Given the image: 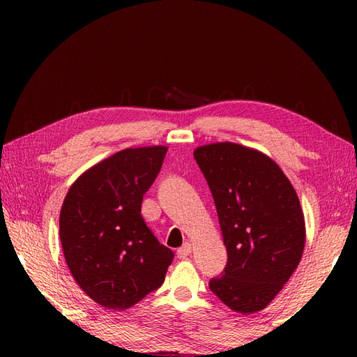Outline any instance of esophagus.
Segmentation results:
<instances>
[{
	"label": "esophagus",
	"mask_w": 357,
	"mask_h": 357,
	"mask_svg": "<svg viewBox=\"0 0 357 357\" xmlns=\"http://www.w3.org/2000/svg\"><path fill=\"white\" fill-rule=\"evenodd\" d=\"M190 253H192L190 242H185L183 247L178 248V257H187V256H190Z\"/></svg>",
	"instance_id": "esophagus-1"
}]
</instances>
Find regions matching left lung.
I'll return each mask as SVG.
<instances>
[{
	"label": "left lung",
	"mask_w": 357,
	"mask_h": 357,
	"mask_svg": "<svg viewBox=\"0 0 357 357\" xmlns=\"http://www.w3.org/2000/svg\"><path fill=\"white\" fill-rule=\"evenodd\" d=\"M193 155L213 195L229 256L210 290L233 312H261L304 253L305 219L298 193L280 167L256 149L213 142Z\"/></svg>",
	"instance_id": "1"
}]
</instances>
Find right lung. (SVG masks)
Instances as JSON below:
<instances>
[{
    "label": "right lung",
    "instance_id": "obj_1",
    "mask_svg": "<svg viewBox=\"0 0 357 357\" xmlns=\"http://www.w3.org/2000/svg\"><path fill=\"white\" fill-rule=\"evenodd\" d=\"M165 146L124 149L90 167L67 192L59 239L73 279L96 304L130 308L164 282L173 252L141 215Z\"/></svg>",
    "mask_w": 357,
    "mask_h": 357
}]
</instances>
